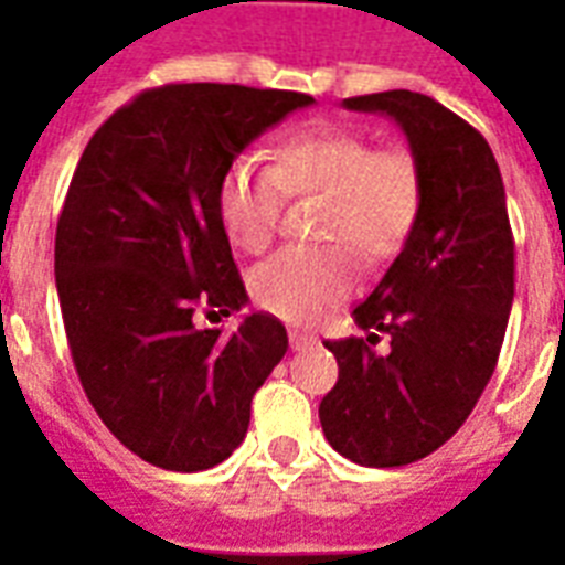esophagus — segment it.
<instances>
[{
	"label": "esophagus",
	"mask_w": 565,
	"mask_h": 565,
	"mask_svg": "<svg viewBox=\"0 0 565 565\" xmlns=\"http://www.w3.org/2000/svg\"><path fill=\"white\" fill-rule=\"evenodd\" d=\"M288 343H291L295 352H300V349H307V345L316 343V337L307 331H298V328H288Z\"/></svg>",
	"instance_id": "obj_1"
}]
</instances>
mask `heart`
Here are the masks:
<instances>
[{
	"instance_id": "heart-1",
	"label": "heart",
	"mask_w": 565,
	"mask_h": 565,
	"mask_svg": "<svg viewBox=\"0 0 565 565\" xmlns=\"http://www.w3.org/2000/svg\"><path fill=\"white\" fill-rule=\"evenodd\" d=\"M286 198H324L319 234L343 246L282 249L255 267L253 295L279 319L316 322L355 288L350 248L367 265L401 249L422 213L424 180L406 147H373L367 135L337 126L303 129L279 143L270 168L237 159L222 174L216 207L228 241L265 253L277 241Z\"/></svg>"
}]
</instances>
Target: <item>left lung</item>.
Segmentation results:
<instances>
[{
	"mask_svg": "<svg viewBox=\"0 0 565 565\" xmlns=\"http://www.w3.org/2000/svg\"><path fill=\"white\" fill-rule=\"evenodd\" d=\"M343 105L401 126L424 198L401 255L352 312L367 337L324 343L340 376L319 422L361 467H406L448 443L491 382L512 312L514 237L500 164L467 119L409 89ZM382 332L388 350L375 349Z\"/></svg>",
	"mask_w": 565,
	"mask_h": 565,
	"instance_id": "1",
	"label": "left lung"
}]
</instances>
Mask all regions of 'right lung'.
<instances>
[{
	"label": "right lung",
	"mask_w": 565,
	"mask_h": 565,
	"mask_svg": "<svg viewBox=\"0 0 565 565\" xmlns=\"http://www.w3.org/2000/svg\"><path fill=\"white\" fill-rule=\"evenodd\" d=\"M312 105L291 89L164 84L110 114L74 168L56 222V291L86 397L122 446L171 472L222 463L249 427L253 394L288 349L253 312L216 207L243 147ZM210 316V312H207Z\"/></svg>",
	"instance_id": "1"
}]
</instances>
